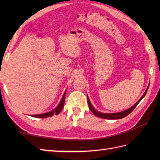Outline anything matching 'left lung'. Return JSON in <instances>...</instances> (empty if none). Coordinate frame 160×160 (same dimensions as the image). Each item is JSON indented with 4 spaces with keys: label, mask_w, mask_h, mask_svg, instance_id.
Here are the masks:
<instances>
[{
    "label": "left lung",
    "mask_w": 160,
    "mask_h": 160,
    "mask_svg": "<svg viewBox=\"0 0 160 160\" xmlns=\"http://www.w3.org/2000/svg\"><path fill=\"white\" fill-rule=\"evenodd\" d=\"M148 89V87L147 89V90H146L145 93H144L143 96H142V98H140V100H139L136 103H135L133 106H132V107L129 108L127 110H125L124 111L122 112H120V113H100V112H98V111H96L95 108L93 107L92 104H91V102L89 99V98H88L87 96V102H88V105H89V107L90 108L91 111L92 112V113L95 115H96L97 117L98 118H104V119H108V120H116V119H122L123 118L126 116H127V115L128 114H130L131 112L134 110V108L137 107V105L139 104V102L142 100V98H143L145 95L147 94V91Z\"/></svg>",
    "instance_id": "left-lung-1"
}]
</instances>
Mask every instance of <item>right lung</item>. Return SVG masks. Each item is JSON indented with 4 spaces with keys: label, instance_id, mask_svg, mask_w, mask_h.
Masks as SVG:
<instances>
[{
    "label": "right lung",
    "instance_id": "right-lung-1",
    "mask_svg": "<svg viewBox=\"0 0 160 160\" xmlns=\"http://www.w3.org/2000/svg\"><path fill=\"white\" fill-rule=\"evenodd\" d=\"M65 96H66V91L64 92V95H63V97L62 98V100H61L60 102L59 103V104L58 105V107L52 111H50L48 112V113H43V114H38V115H32V117H34V118H48V117H51L54 114L55 115H58L60 113V111H62V108L64 107V100H65Z\"/></svg>",
    "mask_w": 160,
    "mask_h": 160
}]
</instances>
